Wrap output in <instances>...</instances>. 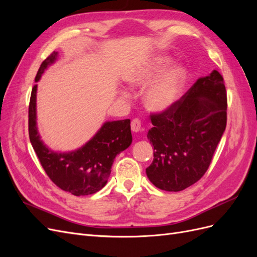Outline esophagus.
Instances as JSON below:
<instances>
[{
	"mask_svg": "<svg viewBox=\"0 0 257 257\" xmlns=\"http://www.w3.org/2000/svg\"><path fill=\"white\" fill-rule=\"evenodd\" d=\"M131 128H132V131L134 132V133H138V132L142 130V122H141V120H138V119H133V120H132Z\"/></svg>",
	"mask_w": 257,
	"mask_h": 257,
	"instance_id": "1",
	"label": "esophagus"
}]
</instances>
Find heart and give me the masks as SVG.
<instances>
[{"mask_svg": "<svg viewBox=\"0 0 257 257\" xmlns=\"http://www.w3.org/2000/svg\"><path fill=\"white\" fill-rule=\"evenodd\" d=\"M169 62L170 60L164 56L153 58L149 63L130 77V83L133 87H147L158 78ZM185 76V69L181 65H174L168 68L146 91L144 100L148 109L159 113L172 109L180 96Z\"/></svg>", "mask_w": 257, "mask_h": 257, "instance_id": "1", "label": "heart"}]
</instances>
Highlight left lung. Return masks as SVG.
<instances>
[{
  "instance_id": "1",
  "label": "left lung",
  "mask_w": 257,
  "mask_h": 257,
  "mask_svg": "<svg viewBox=\"0 0 257 257\" xmlns=\"http://www.w3.org/2000/svg\"><path fill=\"white\" fill-rule=\"evenodd\" d=\"M227 97L222 75L197 79L172 109L151 114L154 147L146 174L157 188L179 192L205 175L226 127Z\"/></svg>"
}]
</instances>
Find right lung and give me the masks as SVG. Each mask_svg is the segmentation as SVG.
I'll return each instance as SVG.
<instances>
[{"instance_id": "right-lung-1", "label": "right lung", "mask_w": 257, "mask_h": 257, "mask_svg": "<svg viewBox=\"0 0 257 257\" xmlns=\"http://www.w3.org/2000/svg\"><path fill=\"white\" fill-rule=\"evenodd\" d=\"M58 52L53 51L41 64L35 81L41 79L45 69L54 63ZM35 84L29 105V136L33 149L46 174L61 190L75 196L94 194L102 190L111 173L114 158L132 144L131 120L105 122L90 141L71 152H54L41 139L36 126Z\"/></svg>"}]
</instances>
